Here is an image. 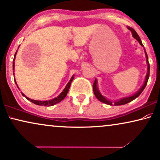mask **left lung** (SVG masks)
<instances>
[{"mask_svg":"<svg viewBox=\"0 0 160 160\" xmlns=\"http://www.w3.org/2000/svg\"><path fill=\"white\" fill-rule=\"evenodd\" d=\"M128 29L131 32L133 37H134L135 39H136L137 41L139 42V44H140L141 46H143L142 43V41H141V40H140V38H139V35H137L136 31H135L134 29H132L131 27H129V26H128ZM145 57H146V62H147V64H148V72H147L146 77H145V80L144 84L142 85V86L140 88H139V90L136 93V94H134V95H132V96H131V97H128V98H124L120 99V100H117V101H114V102H112V101L107 100L106 98H105L104 97L100 94V92H99L98 88V81H97V80L95 79L94 84H93V91H94L95 97H96V98H98V100L100 101V102H103V103L110 105V106H112L113 104H114V106H121V105L127 104V103H128V102H131L132 100H134V99L138 98L139 95H140L141 93L142 92V91L145 89V86H146V85H147L148 80V78H149V74H150V65H149L148 58L146 52H145Z\"/></svg>","mask_w":160,"mask_h":160,"instance_id":"left-lung-1","label":"left lung"}]
</instances>
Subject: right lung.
Instances as JSON below:
<instances>
[{"mask_svg":"<svg viewBox=\"0 0 160 160\" xmlns=\"http://www.w3.org/2000/svg\"><path fill=\"white\" fill-rule=\"evenodd\" d=\"M18 52V50H17ZM17 52H15V56H14V59H13V70L15 69V56H16V54H17ZM14 74V73H13ZM15 79V78H14ZM74 79V75L72 77V78L70 79L69 82H68L67 85H66V86L65 87V88H64L63 91L60 93V94L58 95V97L52 99V100H45V101H41V100H32V99H30L29 98H27V97L25 96L23 93H22V95H23V97H25V98L27 99L28 100H30L32 102H33V103H35L36 105H38V106H54V105H55L57 103H58V102H60V101L63 100L64 98H66V95H67V93L68 92V90H69V88H70V86H71V83H72V80H73ZM15 84L17 85V82L15 80ZM18 86V85H17Z\"/></svg>","mask_w":160,"mask_h":160,"instance_id":"add662e5","label":"right lung"}]
</instances>
